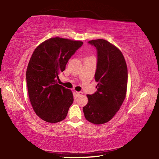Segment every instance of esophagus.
<instances>
[{
	"label": "esophagus",
	"mask_w": 159,
	"mask_h": 159,
	"mask_svg": "<svg viewBox=\"0 0 159 159\" xmlns=\"http://www.w3.org/2000/svg\"><path fill=\"white\" fill-rule=\"evenodd\" d=\"M82 94H83V92H76V95H77V96H81Z\"/></svg>",
	"instance_id": "esophagus-1"
}]
</instances>
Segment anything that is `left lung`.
Segmentation results:
<instances>
[{
	"mask_svg": "<svg viewBox=\"0 0 159 159\" xmlns=\"http://www.w3.org/2000/svg\"><path fill=\"white\" fill-rule=\"evenodd\" d=\"M97 50L95 80L97 91L87 94L88 102L83 107L85 119L94 124L110 121L119 111L126 98L128 70L122 53L107 40L88 42Z\"/></svg>",
	"mask_w": 159,
	"mask_h": 159,
	"instance_id": "8db88e82",
	"label": "left lung"
}]
</instances>
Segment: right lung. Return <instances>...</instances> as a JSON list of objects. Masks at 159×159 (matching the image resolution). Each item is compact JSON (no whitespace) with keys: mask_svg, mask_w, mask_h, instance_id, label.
I'll use <instances>...</instances> for the list:
<instances>
[{"mask_svg":"<svg viewBox=\"0 0 159 159\" xmlns=\"http://www.w3.org/2000/svg\"><path fill=\"white\" fill-rule=\"evenodd\" d=\"M83 43L56 37L42 42L33 52L26 73L29 97L37 116L47 122L63 120L73 103L72 91L59 85L57 80Z\"/></svg>","mask_w":159,"mask_h":159,"instance_id":"right-lung-1","label":"right lung"}]
</instances>
